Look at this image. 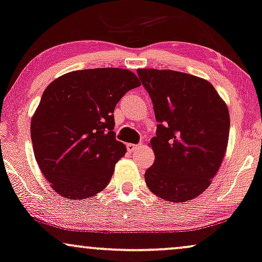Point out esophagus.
Segmentation results:
<instances>
[{"label": "esophagus", "mask_w": 262, "mask_h": 262, "mask_svg": "<svg viewBox=\"0 0 262 262\" xmlns=\"http://www.w3.org/2000/svg\"><path fill=\"white\" fill-rule=\"evenodd\" d=\"M138 147H139V145H135V144H128L127 145L128 151H130V152H134L135 150H138Z\"/></svg>", "instance_id": "1"}]
</instances>
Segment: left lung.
<instances>
[{
  "mask_svg": "<svg viewBox=\"0 0 262 262\" xmlns=\"http://www.w3.org/2000/svg\"><path fill=\"white\" fill-rule=\"evenodd\" d=\"M156 121L151 139L155 163L145 181L169 202L193 200L210 185L227 147L230 115L215 88L203 78L171 70L139 69Z\"/></svg>",
  "mask_w": 262,
  "mask_h": 262,
  "instance_id": "obj_1",
  "label": "left lung"
}]
</instances>
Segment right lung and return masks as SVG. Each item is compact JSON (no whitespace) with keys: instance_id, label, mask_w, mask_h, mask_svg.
Here are the masks:
<instances>
[{"instance_id":"add662e5","label":"right lung","mask_w":262,"mask_h":262,"mask_svg":"<svg viewBox=\"0 0 262 262\" xmlns=\"http://www.w3.org/2000/svg\"><path fill=\"white\" fill-rule=\"evenodd\" d=\"M139 85L133 72L104 68L69 72L43 92L31 140L38 167L60 196L85 200L110 183L127 152L116 140L115 107Z\"/></svg>"}]
</instances>
